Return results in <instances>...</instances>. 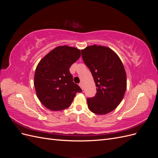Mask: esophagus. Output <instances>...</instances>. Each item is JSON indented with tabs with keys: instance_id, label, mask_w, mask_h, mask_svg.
<instances>
[{
	"instance_id": "34e87169",
	"label": "esophagus",
	"mask_w": 158,
	"mask_h": 158,
	"mask_svg": "<svg viewBox=\"0 0 158 158\" xmlns=\"http://www.w3.org/2000/svg\"><path fill=\"white\" fill-rule=\"evenodd\" d=\"M79 85H80V87L82 88V89H84V85H83V84L82 82L79 84Z\"/></svg>"
}]
</instances>
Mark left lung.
<instances>
[{
	"label": "left lung",
	"instance_id": "obj_1",
	"mask_svg": "<svg viewBox=\"0 0 158 158\" xmlns=\"http://www.w3.org/2000/svg\"><path fill=\"white\" fill-rule=\"evenodd\" d=\"M81 52L97 87L95 96L87 99L89 109L98 114L113 111L127 89V74L120 58L112 49L101 45L88 46Z\"/></svg>",
	"mask_w": 158,
	"mask_h": 158
}]
</instances>
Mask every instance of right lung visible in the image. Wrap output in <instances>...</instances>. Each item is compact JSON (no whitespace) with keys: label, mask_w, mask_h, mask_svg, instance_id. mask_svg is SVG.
<instances>
[{"label":"right lung","mask_w":158,"mask_h":158,"mask_svg":"<svg viewBox=\"0 0 158 158\" xmlns=\"http://www.w3.org/2000/svg\"><path fill=\"white\" fill-rule=\"evenodd\" d=\"M80 55V51L75 47L59 46L37 64L34 86L38 99L46 108L51 111L68 108L76 94L82 92L79 85L73 82L69 71Z\"/></svg>","instance_id":"add662e5"}]
</instances>
